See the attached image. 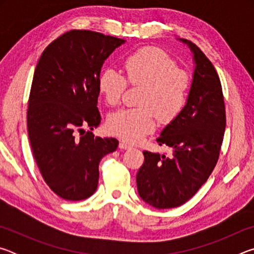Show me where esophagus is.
I'll return each mask as SVG.
<instances>
[{"mask_svg":"<svg viewBox=\"0 0 254 254\" xmlns=\"http://www.w3.org/2000/svg\"><path fill=\"white\" fill-rule=\"evenodd\" d=\"M131 147H132V145L130 143L126 142V141H121V142H120V144H119V148L123 149V150H127V149H130Z\"/></svg>","mask_w":254,"mask_h":254,"instance_id":"esophagus-1","label":"esophagus"}]
</instances>
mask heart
<instances>
[{
	"label": "heart",
	"mask_w": 254,
	"mask_h": 254,
	"mask_svg": "<svg viewBox=\"0 0 254 254\" xmlns=\"http://www.w3.org/2000/svg\"><path fill=\"white\" fill-rule=\"evenodd\" d=\"M127 83L141 86L135 109H124L107 119L111 134L127 142H136L151 132L156 121L168 123L178 117L187 102L191 86L190 75L177 67L174 58L156 47H143L123 60ZM121 72L106 68L97 79L98 92L110 106L118 105L127 88Z\"/></svg>",
	"instance_id": "obj_1"
}]
</instances>
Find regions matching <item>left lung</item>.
Segmentation results:
<instances>
[{"label": "left lung", "mask_w": 254, "mask_h": 254, "mask_svg": "<svg viewBox=\"0 0 254 254\" xmlns=\"http://www.w3.org/2000/svg\"><path fill=\"white\" fill-rule=\"evenodd\" d=\"M179 40L194 55L195 69L186 105L157 139L173 154L143 151L144 162L136 174L140 197L159 209L185 204L208 179L226 126L222 85L213 64L191 41Z\"/></svg>", "instance_id": "8db88e82"}]
</instances>
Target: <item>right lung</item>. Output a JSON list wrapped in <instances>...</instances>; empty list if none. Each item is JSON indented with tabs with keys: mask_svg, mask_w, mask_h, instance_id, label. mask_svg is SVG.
Segmentation results:
<instances>
[{
	"mask_svg": "<svg viewBox=\"0 0 254 254\" xmlns=\"http://www.w3.org/2000/svg\"><path fill=\"white\" fill-rule=\"evenodd\" d=\"M124 42L70 30L47 47L34 70L27 113L30 144L46 184L66 200L95 192L101 159L119 145L114 137L77 132L100 126L98 76L106 58Z\"/></svg>",
	"mask_w": 254,
	"mask_h": 254,
	"instance_id": "right-lung-1",
	"label": "right lung"
}]
</instances>
